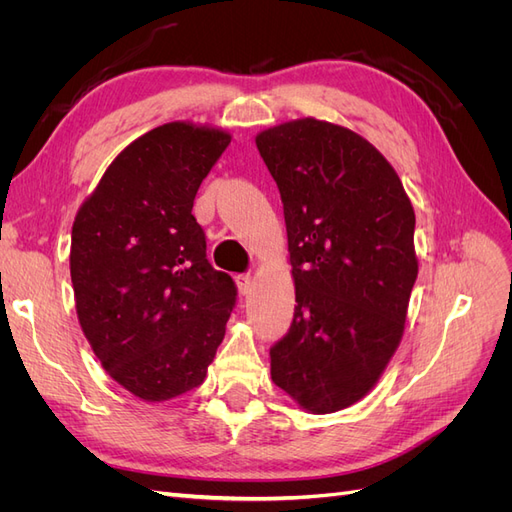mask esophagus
Instances as JSON below:
<instances>
[{"label": "esophagus", "instance_id": "obj_1", "mask_svg": "<svg viewBox=\"0 0 512 512\" xmlns=\"http://www.w3.org/2000/svg\"><path fill=\"white\" fill-rule=\"evenodd\" d=\"M237 286H239V292L243 294V297H250L252 290H254V277L252 275H237Z\"/></svg>", "mask_w": 512, "mask_h": 512}]
</instances>
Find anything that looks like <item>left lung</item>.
I'll list each match as a JSON object with an SVG mask.
<instances>
[{
  "instance_id": "1",
  "label": "left lung",
  "mask_w": 512,
  "mask_h": 512,
  "mask_svg": "<svg viewBox=\"0 0 512 512\" xmlns=\"http://www.w3.org/2000/svg\"><path fill=\"white\" fill-rule=\"evenodd\" d=\"M256 147L282 196L297 294L271 378L301 408L337 412L371 391L404 335L414 209L393 166L348 128L297 119Z\"/></svg>"
}]
</instances>
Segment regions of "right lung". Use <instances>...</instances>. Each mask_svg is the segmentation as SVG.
<instances>
[{"mask_svg":"<svg viewBox=\"0 0 512 512\" xmlns=\"http://www.w3.org/2000/svg\"><path fill=\"white\" fill-rule=\"evenodd\" d=\"M228 143L224 130L185 121L153 128L76 213L70 275L81 329L108 376L145 401L203 384L237 303L192 215Z\"/></svg>","mask_w":512,"mask_h":512,"instance_id":"1","label":"right lung"}]
</instances>
